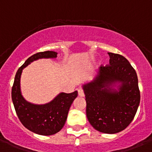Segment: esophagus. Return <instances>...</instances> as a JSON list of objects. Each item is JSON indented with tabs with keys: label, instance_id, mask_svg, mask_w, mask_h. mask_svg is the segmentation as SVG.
Listing matches in <instances>:
<instances>
[{
	"label": "esophagus",
	"instance_id": "34e87169",
	"mask_svg": "<svg viewBox=\"0 0 152 152\" xmlns=\"http://www.w3.org/2000/svg\"><path fill=\"white\" fill-rule=\"evenodd\" d=\"M78 94H79V96H80V97H84L85 96V92L83 89H79Z\"/></svg>",
	"mask_w": 152,
	"mask_h": 152
}]
</instances>
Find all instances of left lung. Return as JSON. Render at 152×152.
Segmentation results:
<instances>
[{"mask_svg": "<svg viewBox=\"0 0 152 152\" xmlns=\"http://www.w3.org/2000/svg\"><path fill=\"white\" fill-rule=\"evenodd\" d=\"M110 64L101 65L94 82L83 86L86 115L95 130L104 134H116L133 121L140 102V91L135 69L119 54L108 52ZM119 80L118 92L108 86Z\"/></svg>", "mask_w": 152, "mask_h": 152, "instance_id": "obj_1", "label": "left lung"}]
</instances>
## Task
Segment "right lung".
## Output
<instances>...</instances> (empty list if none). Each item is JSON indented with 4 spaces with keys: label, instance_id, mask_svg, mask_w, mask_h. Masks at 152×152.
<instances>
[{
    "label": "right lung",
    "instance_id": "add662e5",
    "mask_svg": "<svg viewBox=\"0 0 152 152\" xmlns=\"http://www.w3.org/2000/svg\"><path fill=\"white\" fill-rule=\"evenodd\" d=\"M57 54L52 51H46L37 52L28 58L18 68L12 88V100L18 119L27 129L42 136L53 135L61 130L78 92L75 91L69 94L61 93L46 104H31L25 100L21 94L20 77L23 68L31 62L42 58H56Z\"/></svg>",
    "mask_w": 152,
    "mask_h": 152
}]
</instances>
